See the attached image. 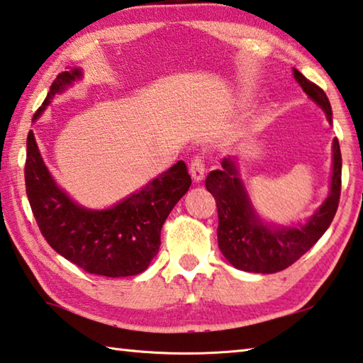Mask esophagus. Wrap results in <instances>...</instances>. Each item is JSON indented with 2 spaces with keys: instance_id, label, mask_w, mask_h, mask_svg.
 <instances>
[{
  "instance_id": "esophagus-1",
  "label": "esophagus",
  "mask_w": 363,
  "mask_h": 363,
  "mask_svg": "<svg viewBox=\"0 0 363 363\" xmlns=\"http://www.w3.org/2000/svg\"><path fill=\"white\" fill-rule=\"evenodd\" d=\"M189 174H191L194 182H201L206 175V162H204V156H194L191 161V165H189Z\"/></svg>"
}]
</instances>
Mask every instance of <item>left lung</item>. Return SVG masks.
I'll return each mask as SVG.
<instances>
[{"label":"left lung","mask_w":363,"mask_h":363,"mask_svg":"<svg viewBox=\"0 0 363 363\" xmlns=\"http://www.w3.org/2000/svg\"><path fill=\"white\" fill-rule=\"evenodd\" d=\"M303 91L327 113L332 123V106L327 94L313 81L294 69ZM223 169L212 170L206 178V188L217 201L218 247L234 268L247 272L272 274L300 259L333 221L341 194V150L333 140V175L328 198L306 225L298 228L264 226L249 201L233 157H225Z\"/></svg>","instance_id":"1"}]
</instances>
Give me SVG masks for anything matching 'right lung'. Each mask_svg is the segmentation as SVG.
Wrapping results in <instances>:
<instances>
[{"label": "right lung", "instance_id": "1", "mask_svg": "<svg viewBox=\"0 0 363 363\" xmlns=\"http://www.w3.org/2000/svg\"><path fill=\"white\" fill-rule=\"evenodd\" d=\"M79 76L78 68L57 74L33 119L46 110L55 94ZM189 186L186 164L178 161L118 206L100 212L87 211L55 185L38 151L33 132H28L25 188L38 228L57 253L91 274L125 277L148 268L161 245L165 218Z\"/></svg>", "mask_w": 363, "mask_h": 363}]
</instances>
